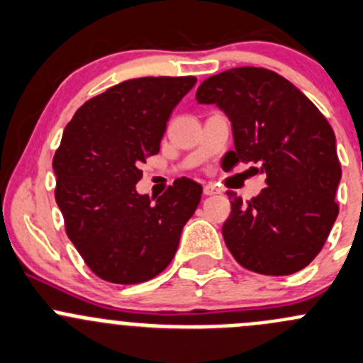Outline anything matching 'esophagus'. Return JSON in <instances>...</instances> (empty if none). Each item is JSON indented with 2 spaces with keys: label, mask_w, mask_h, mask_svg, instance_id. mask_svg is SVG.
<instances>
[{
  "label": "esophagus",
  "mask_w": 363,
  "mask_h": 363,
  "mask_svg": "<svg viewBox=\"0 0 363 363\" xmlns=\"http://www.w3.org/2000/svg\"><path fill=\"white\" fill-rule=\"evenodd\" d=\"M203 192L204 196H215V194H218V189L215 185H211V183H208V185H204Z\"/></svg>",
  "instance_id": "esophagus-1"
}]
</instances>
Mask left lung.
Masks as SVG:
<instances>
[{
  "label": "left lung",
  "mask_w": 363,
  "mask_h": 363,
  "mask_svg": "<svg viewBox=\"0 0 363 363\" xmlns=\"http://www.w3.org/2000/svg\"><path fill=\"white\" fill-rule=\"evenodd\" d=\"M196 100L231 121L235 150L225 167L254 164L267 186L243 203L235 192L222 225L229 252L247 270L291 275L319 254L339 215L335 134L318 107L275 72L240 67L201 82Z\"/></svg>",
  "instance_id": "1"
}]
</instances>
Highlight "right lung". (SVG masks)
Masks as SVG:
<instances>
[{
	"mask_svg": "<svg viewBox=\"0 0 363 363\" xmlns=\"http://www.w3.org/2000/svg\"><path fill=\"white\" fill-rule=\"evenodd\" d=\"M197 79H128L82 104L52 159L65 229L100 279L138 284L166 270L203 186L180 178L160 197L141 196L143 162L160 150L167 120Z\"/></svg>",
	"mask_w": 363,
	"mask_h": 363,
	"instance_id": "obj_1",
	"label": "right lung"
}]
</instances>
